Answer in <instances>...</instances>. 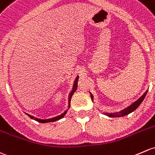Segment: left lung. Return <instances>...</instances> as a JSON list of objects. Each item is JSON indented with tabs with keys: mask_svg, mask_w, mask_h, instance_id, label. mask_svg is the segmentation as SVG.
Listing matches in <instances>:
<instances>
[{
	"mask_svg": "<svg viewBox=\"0 0 155 155\" xmlns=\"http://www.w3.org/2000/svg\"><path fill=\"white\" fill-rule=\"evenodd\" d=\"M147 93H148V90L146 91V92H145L144 94H143V95L141 96V97H140L139 99H137V100L135 101V102H134L133 103H131V105H128V107H125V108L123 109V110H120V111L116 112V113H113V114H112V113H110V114L105 113V114L106 115V116L109 117H121L126 116V115L129 114H131V112L134 111V110H136V109L138 107H139V105H140L141 103H142V102L143 101V99H145V97H146V94H147ZM90 94H91V99H92V100H93V98H94V97H93L92 94H91V93H90Z\"/></svg>",
	"mask_w": 155,
	"mask_h": 155,
	"instance_id": "obj_1",
	"label": "left lung"
}]
</instances>
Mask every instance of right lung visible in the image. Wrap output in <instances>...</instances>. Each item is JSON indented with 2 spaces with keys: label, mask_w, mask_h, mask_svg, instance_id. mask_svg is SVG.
<instances>
[{
  "label": "right lung",
  "mask_w": 155,
  "mask_h": 155,
  "mask_svg": "<svg viewBox=\"0 0 155 155\" xmlns=\"http://www.w3.org/2000/svg\"><path fill=\"white\" fill-rule=\"evenodd\" d=\"M78 79H79V76H77V77L76 78V79H75L74 81V83H73V90L71 91V94H70V96H69V107L71 106V97H72L73 93L75 92L76 90V88H77V82H78ZM68 112V110H65L64 112H63L62 114H61L60 115H58V116H56V117H53V118H50V119H47V120H41V119H38V118H35L34 117L31 116V115H29L28 116L30 117L31 119H32V120H35V121L38 122V123H50V122H55V121H57V120H60V119H61L62 117H64V115L66 114V113Z\"/></svg>",
  "instance_id": "1"
}]
</instances>
